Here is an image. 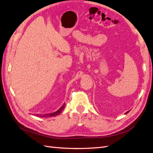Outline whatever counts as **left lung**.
Wrapping results in <instances>:
<instances>
[{
	"mask_svg": "<svg viewBox=\"0 0 153 153\" xmlns=\"http://www.w3.org/2000/svg\"><path fill=\"white\" fill-rule=\"evenodd\" d=\"M128 112H129V111H127V112H126L125 114H127V113H128Z\"/></svg>",
	"mask_w": 153,
	"mask_h": 153,
	"instance_id": "left-lung-1",
	"label": "left lung"
}]
</instances>
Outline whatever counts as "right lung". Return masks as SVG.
<instances>
[{"label": "right lung", "instance_id": "add662e5", "mask_svg": "<svg viewBox=\"0 0 153 153\" xmlns=\"http://www.w3.org/2000/svg\"><path fill=\"white\" fill-rule=\"evenodd\" d=\"M65 103L60 108H59L58 110H57L56 111H55V112H53V113H51V114H36L34 115H36L37 117H55L56 116V115H59V114H60L62 112V111L65 108Z\"/></svg>", "mask_w": 153, "mask_h": 153}]
</instances>
